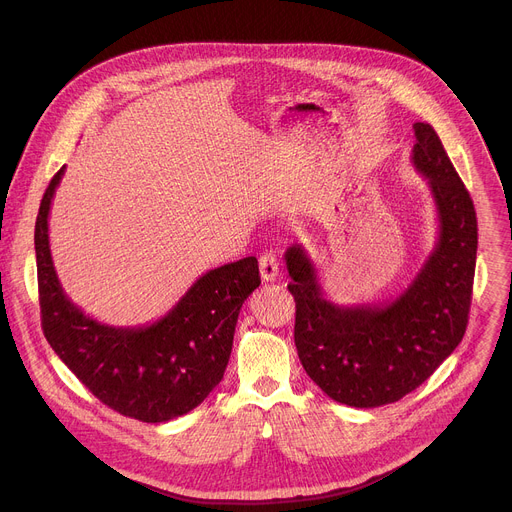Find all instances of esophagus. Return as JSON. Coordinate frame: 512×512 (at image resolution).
<instances>
[{
    "label": "esophagus",
    "instance_id": "34e87169",
    "mask_svg": "<svg viewBox=\"0 0 512 512\" xmlns=\"http://www.w3.org/2000/svg\"><path fill=\"white\" fill-rule=\"evenodd\" d=\"M259 269H261V279L263 281H275L279 275V263L273 253H265L259 257Z\"/></svg>",
    "mask_w": 512,
    "mask_h": 512
}]
</instances>
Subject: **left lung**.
Instances as JSON below:
<instances>
[{"label": "left lung", "instance_id": "obj_1", "mask_svg": "<svg viewBox=\"0 0 512 512\" xmlns=\"http://www.w3.org/2000/svg\"><path fill=\"white\" fill-rule=\"evenodd\" d=\"M411 164L427 180L437 241L417 275L385 304L326 298L304 245L285 251L302 367L334 401L371 409L425 383L462 342L472 302L478 225L472 198L429 123H413Z\"/></svg>", "mask_w": 512, "mask_h": 512}]
</instances>
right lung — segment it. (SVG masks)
Instances as JSON below:
<instances>
[{
  "mask_svg": "<svg viewBox=\"0 0 512 512\" xmlns=\"http://www.w3.org/2000/svg\"><path fill=\"white\" fill-rule=\"evenodd\" d=\"M64 166L50 180L36 218L42 330L66 367L107 407L164 423L198 407L223 381L245 300L259 287V265L245 257L200 275L178 304L148 326H109L72 304L58 281L48 214Z\"/></svg>",
  "mask_w": 512,
  "mask_h": 512,
  "instance_id": "obj_1",
  "label": "right lung"
}]
</instances>
